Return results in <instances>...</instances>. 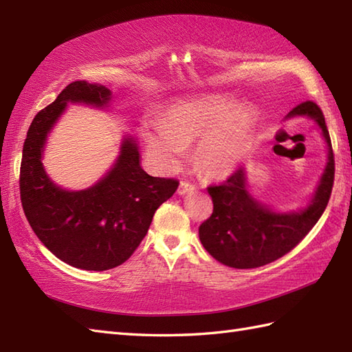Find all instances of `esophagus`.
<instances>
[{
    "mask_svg": "<svg viewBox=\"0 0 352 352\" xmlns=\"http://www.w3.org/2000/svg\"><path fill=\"white\" fill-rule=\"evenodd\" d=\"M195 190V186L189 182H182L178 186V195H186V193H192Z\"/></svg>",
    "mask_w": 352,
    "mask_h": 352,
    "instance_id": "34e87169",
    "label": "esophagus"
}]
</instances>
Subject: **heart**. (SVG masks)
<instances>
[{
  "label": "heart",
  "instance_id": "obj_1",
  "mask_svg": "<svg viewBox=\"0 0 352 352\" xmlns=\"http://www.w3.org/2000/svg\"><path fill=\"white\" fill-rule=\"evenodd\" d=\"M257 125V111L233 95L208 94L170 104L164 122L149 119L145 142L164 169L184 162L188 145L198 140L199 166L213 177L233 172L248 149Z\"/></svg>",
  "mask_w": 352,
  "mask_h": 352
}]
</instances>
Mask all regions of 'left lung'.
I'll return each instance as SVG.
<instances>
[{"instance_id": "8db88e82", "label": "left lung", "mask_w": 352, "mask_h": 352, "mask_svg": "<svg viewBox=\"0 0 352 352\" xmlns=\"http://www.w3.org/2000/svg\"><path fill=\"white\" fill-rule=\"evenodd\" d=\"M309 118L327 144V164L307 204L296 210H276L254 197L246 169L239 168L221 186H210L213 213L199 226V241L212 256L236 269L271 263L300 243L322 216L334 182V155L325 118L315 102L305 101L290 110L284 121Z\"/></svg>"}]
</instances>
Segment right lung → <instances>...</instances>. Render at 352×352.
Here are the masks:
<instances>
[{
  "label": "right lung",
  "instance_id": "obj_1",
  "mask_svg": "<svg viewBox=\"0 0 352 352\" xmlns=\"http://www.w3.org/2000/svg\"><path fill=\"white\" fill-rule=\"evenodd\" d=\"M111 100L106 86L74 81L34 116L22 149L19 188L28 223L57 258L85 271H107L129 260L157 208L178 188V182L142 169L133 134H124L115 163L86 189L69 190L48 175L42 162L45 146L68 104L109 110Z\"/></svg>",
  "mask_w": 352,
  "mask_h": 352
}]
</instances>
